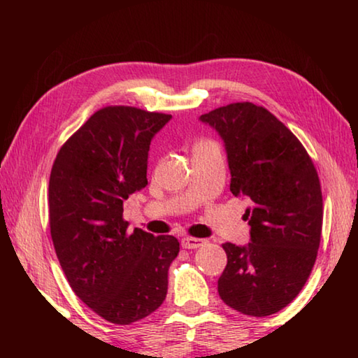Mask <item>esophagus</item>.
Listing matches in <instances>:
<instances>
[{"label":"esophagus","mask_w":358,"mask_h":358,"mask_svg":"<svg viewBox=\"0 0 358 358\" xmlns=\"http://www.w3.org/2000/svg\"><path fill=\"white\" fill-rule=\"evenodd\" d=\"M205 240L202 238H196V237H185L181 238V246L185 248V250H197V248L203 246Z\"/></svg>","instance_id":"34e87169"}]
</instances>
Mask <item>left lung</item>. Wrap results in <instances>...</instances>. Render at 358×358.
Masks as SVG:
<instances>
[{
	"instance_id": "obj_1",
	"label": "left lung",
	"mask_w": 358,
	"mask_h": 358,
	"mask_svg": "<svg viewBox=\"0 0 358 358\" xmlns=\"http://www.w3.org/2000/svg\"><path fill=\"white\" fill-rule=\"evenodd\" d=\"M224 141L230 191L251 203L246 246L224 243L227 265L217 292L246 316L281 311L316 262L322 232V191L310 155L266 108L235 102L201 115Z\"/></svg>"
}]
</instances>
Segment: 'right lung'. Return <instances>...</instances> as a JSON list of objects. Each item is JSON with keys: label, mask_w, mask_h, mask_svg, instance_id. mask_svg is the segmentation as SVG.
Masks as SVG:
<instances>
[{"label": "right lung", "mask_w": 358, "mask_h": 358, "mask_svg": "<svg viewBox=\"0 0 358 358\" xmlns=\"http://www.w3.org/2000/svg\"><path fill=\"white\" fill-rule=\"evenodd\" d=\"M172 115L128 106L93 113L59 148L48 183L50 234L69 286L112 324L129 325L166 300L178 256L172 235L128 232L123 202L148 185L151 138Z\"/></svg>", "instance_id": "obj_1"}]
</instances>
